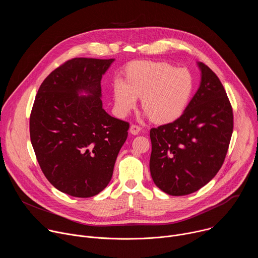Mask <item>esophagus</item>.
Returning <instances> with one entry per match:
<instances>
[{
	"label": "esophagus",
	"instance_id": "obj_1",
	"mask_svg": "<svg viewBox=\"0 0 258 258\" xmlns=\"http://www.w3.org/2000/svg\"><path fill=\"white\" fill-rule=\"evenodd\" d=\"M130 132L132 135H138L141 132V126H139L137 124H132L130 127Z\"/></svg>",
	"mask_w": 258,
	"mask_h": 258
}]
</instances>
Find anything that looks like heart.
<instances>
[{"mask_svg": "<svg viewBox=\"0 0 258 258\" xmlns=\"http://www.w3.org/2000/svg\"><path fill=\"white\" fill-rule=\"evenodd\" d=\"M194 90V79L186 68L161 61H137L117 79L113 93L119 115H126L142 98V108L159 123L176 119L187 108Z\"/></svg>", "mask_w": 258, "mask_h": 258, "instance_id": "b5f03b06", "label": "heart"}]
</instances>
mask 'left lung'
<instances>
[{
  "label": "left lung",
  "mask_w": 258,
  "mask_h": 258,
  "mask_svg": "<svg viewBox=\"0 0 258 258\" xmlns=\"http://www.w3.org/2000/svg\"><path fill=\"white\" fill-rule=\"evenodd\" d=\"M201 83L183 113L150 131V172L171 196L194 193L222 167L234 127L233 109L215 73L198 62Z\"/></svg>",
  "instance_id": "1"
}]
</instances>
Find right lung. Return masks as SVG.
Wrapping results in <instances>:
<instances>
[{
    "mask_svg": "<svg viewBox=\"0 0 258 258\" xmlns=\"http://www.w3.org/2000/svg\"><path fill=\"white\" fill-rule=\"evenodd\" d=\"M113 61H66L45 79L31 109L30 141L41 169L73 197H92L107 187L127 138L130 123L102 108L101 80ZM83 91L88 96H80Z\"/></svg>",
    "mask_w": 258,
    "mask_h": 258,
    "instance_id": "obj_1",
    "label": "right lung"
}]
</instances>
